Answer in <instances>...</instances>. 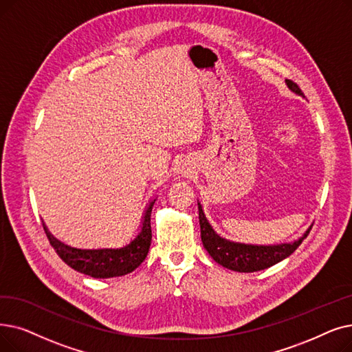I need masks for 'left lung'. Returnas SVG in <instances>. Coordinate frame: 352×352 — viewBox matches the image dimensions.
Returning a JSON list of instances; mask_svg holds the SVG:
<instances>
[{"label": "left lung", "instance_id": "8db88e82", "mask_svg": "<svg viewBox=\"0 0 352 352\" xmlns=\"http://www.w3.org/2000/svg\"><path fill=\"white\" fill-rule=\"evenodd\" d=\"M287 87L294 91V94L303 98L302 90L298 87L296 83L292 80H285ZM198 204V219H200V228H201V241L204 249L208 254L223 267H227L234 272L241 273H252L265 270L273 265L282 262L283 258L292 254L309 234L314 224L308 227V230L302 234L298 240L290 243H280V244H246V243H237L228 239L221 237L216 233L212 226L208 223L203 206L200 201Z\"/></svg>", "mask_w": 352, "mask_h": 352}]
</instances>
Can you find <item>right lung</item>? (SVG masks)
<instances>
[{
  "label": "right lung",
  "mask_w": 352,
  "mask_h": 352,
  "mask_svg": "<svg viewBox=\"0 0 352 352\" xmlns=\"http://www.w3.org/2000/svg\"><path fill=\"white\" fill-rule=\"evenodd\" d=\"M157 198L151 200L145 207L141 220L140 233L136 234L128 244L119 249H78L72 248L56 239L47 226L43 221L44 232L49 237V241L60 256L62 261L72 269L78 270L87 276L96 279H109L116 276H124L133 272L144 261L151 246V211L154 207Z\"/></svg>",
  "instance_id": "right-lung-1"
}]
</instances>
